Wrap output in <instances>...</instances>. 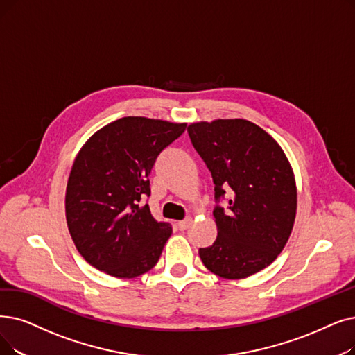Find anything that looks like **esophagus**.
<instances>
[{"label":"esophagus","mask_w":355,"mask_h":355,"mask_svg":"<svg viewBox=\"0 0 355 355\" xmlns=\"http://www.w3.org/2000/svg\"><path fill=\"white\" fill-rule=\"evenodd\" d=\"M191 223H193V219H191V218H187V219H184V220L178 222V223H177V226H178V229H180V230H186Z\"/></svg>","instance_id":"esophagus-1"}]
</instances>
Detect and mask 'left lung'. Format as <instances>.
<instances>
[{
    "mask_svg": "<svg viewBox=\"0 0 355 355\" xmlns=\"http://www.w3.org/2000/svg\"><path fill=\"white\" fill-rule=\"evenodd\" d=\"M220 198L230 187L229 210L216 207L218 238L198 255L227 280L268 267L286 246L297 210V189L284 150L271 135L245 119L196 121L187 128Z\"/></svg>",
    "mask_w": 355,
    "mask_h": 355,
    "instance_id": "1",
    "label": "left lung"
}]
</instances>
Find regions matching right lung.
I'll return each instance as SVG.
<instances>
[{
  "instance_id": "1",
  "label": "right lung",
  "mask_w": 355,
  "mask_h": 355,
  "mask_svg": "<svg viewBox=\"0 0 355 355\" xmlns=\"http://www.w3.org/2000/svg\"><path fill=\"white\" fill-rule=\"evenodd\" d=\"M187 123L129 116L88 137L73 159L65 194L67 225L89 266L116 279H135L157 266L171 236L142 198L150 169Z\"/></svg>"
}]
</instances>
